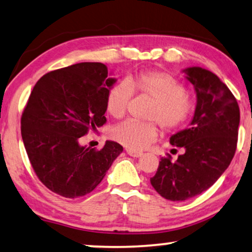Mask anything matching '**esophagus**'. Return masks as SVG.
Masks as SVG:
<instances>
[{"mask_svg": "<svg viewBox=\"0 0 252 252\" xmlns=\"http://www.w3.org/2000/svg\"><path fill=\"white\" fill-rule=\"evenodd\" d=\"M126 153L127 155L132 156V157H141L142 156V153L140 152H133V150H130V149H126Z\"/></svg>", "mask_w": 252, "mask_h": 252, "instance_id": "obj_1", "label": "esophagus"}]
</instances>
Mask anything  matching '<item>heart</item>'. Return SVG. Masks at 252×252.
Masks as SVG:
<instances>
[{
	"mask_svg": "<svg viewBox=\"0 0 252 252\" xmlns=\"http://www.w3.org/2000/svg\"><path fill=\"white\" fill-rule=\"evenodd\" d=\"M133 93L154 100L147 119L155 121L167 133L181 130L193 111V100L181 81L165 71L140 72L129 80L118 82L107 93L106 112L114 119H122L133 97ZM155 122L126 121L116 126L111 136L130 150H142L157 140L159 134Z\"/></svg>",
	"mask_w": 252,
	"mask_h": 252,
	"instance_id": "b5f03b06",
	"label": "heart"
}]
</instances>
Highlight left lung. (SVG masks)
Instances as JSON below:
<instances>
[{
  "label": "left lung",
  "mask_w": 252,
  "mask_h": 252,
  "mask_svg": "<svg viewBox=\"0 0 252 252\" xmlns=\"http://www.w3.org/2000/svg\"><path fill=\"white\" fill-rule=\"evenodd\" d=\"M193 85L197 105L191 126L170 138L185 149L175 162L162 157L150 179L154 189L171 201H183L204 192L224 173L233 158L240 123V108L227 86L199 66L185 70Z\"/></svg>",
  "instance_id": "1"
}]
</instances>
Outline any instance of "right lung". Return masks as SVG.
I'll return each mask as SVG.
<instances>
[{"instance_id":"add662e5","label":"right lung","mask_w":252,"mask_h":252,"mask_svg":"<svg viewBox=\"0 0 252 252\" xmlns=\"http://www.w3.org/2000/svg\"><path fill=\"white\" fill-rule=\"evenodd\" d=\"M99 62L51 71L33 86L21 116V136L37 178L54 193L92 192L122 153L118 142L84 147L81 137L106 123V97L115 79Z\"/></svg>"}]
</instances>
